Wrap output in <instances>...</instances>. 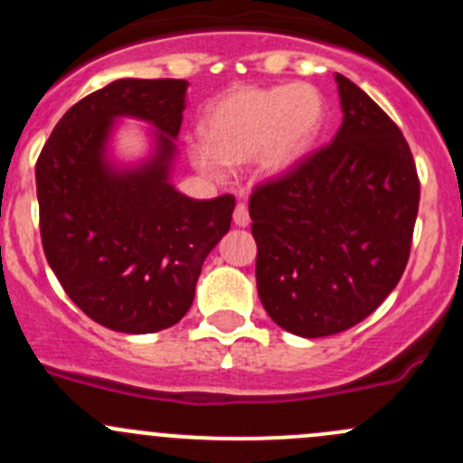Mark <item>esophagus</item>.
Masks as SVG:
<instances>
[{"label": "esophagus", "instance_id": "1", "mask_svg": "<svg viewBox=\"0 0 463 463\" xmlns=\"http://www.w3.org/2000/svg\"><path fill=\"white\" fill-rule=\"evenodd\" d=\"M232 222H235V226H240V228L249 226L250 214H249V208H246V203H237L235 205V213H232Z\"/></svg>", "mask_w": 463, "mask_h": 463}]
</instances>
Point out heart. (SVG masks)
<instances>
[{
  "label": "heart",
  "mask_w": 463,
  "mask_h": 463,
  "mask_svg": "<svg viewBox=\"0 0 463 463\" xmlns=\"http://www.w3.org/2000/svg\"><path fill=\"white\" fill-rule=\"evenodd\" d=\"M326 105L314 85H241L210 102L203 143L188 147L205 176H223V163H258L266 176H284L311 154L325 128Z\"/></svg>",
  "instance_id": "b5f03b06"
}]
</instances>
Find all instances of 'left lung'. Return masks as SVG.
Instances as JSON below:
<instances>
[{
	"label": "left lung",
	"instance_id": "1",
	"mask_svg": "<svg viewBox=\"0 0 463 463\" xmlns=\"http://www.w3.org/2000/svg\"><path fill=\"white\" fill-rule=\"evenodd\" d=\"M343 125L326 147L249 202L258 293L302 338L365 320L399 284L419 210L412 152L390 116L335 73Z\"/></svg>",
	"mask_w": 463,
	"mask_h": 463
}]
</instances>
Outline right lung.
<instances>
[{
    "mask_svg": "<svg viewBox=\"0 0 463 463\" xmlns=\"http://www.w3.org/2000/svg\"><path fill=\"white\" fill-rule=\"evenodd\" d=\"M188 82L120 78L55 125L35 165L44 255L67 296L98 325L154 334L194 300L210 250L231 228L235 197H185L172 184ZM120 118L153 128L150 152L113 156Z\"/></svg>",
    "mask_w": 463,
    "mask_h": 463,
    "instance_id": "add662e5",
    "label": "right lung"
}]
</instances>
